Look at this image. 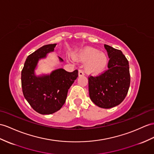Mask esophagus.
<instances>
[{"instance_id": "1", "label": "esophagus", "mask_w": 154, "mask_h": 154, "mask_svg": "<svg viewBox=\"0 0 154 154\" xmlns=\"http://www.w3.org/2000/svg\"><path fill=\"white\" fill-rule=\"evenodd\" d=\"M84 75V72L83 70H79V71H78V76H79V77L80 76H83Z\"/></svg>"}]
</instances>
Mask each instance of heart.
<instances>
[{
    "label": "heart",
    "instance_id": "b5f03b06",
    "mask_svg": "<svg viewBox=\"0 0 154 154\" xmlns=\"http://www.w3.org/2000/svg\"><path fill=\"white\" fill-rule=\"evenodd\" d=\"M74 59L81 62H87L85 69L91 74H99L105 69L108 63L106 55L93 48H85L74 56Z\"/></svg>",
    "mask_w": 154,
    "mask_h": 154
}]
</instances>
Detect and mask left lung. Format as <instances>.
I'll list each match as a JSON object with an SVG mask.
<instances>
[{
  "label": "left lung",
  "mask_w": 154,
  "mask_h": 154,
  "mask_svg": "<svg viewBox=\"0 0 154 154\" xmlns=\"http://www.w3.org/2000/svg\"><path fill=\"white\" fill-rule=\"evenodd\" d=\"M110 60L108 69L89 78V94L93 103L103 108L118 106L124 100L130 85L129 62L122 51L104 44Z\"/></svg>",
  "instance_id": "8db88e82"
}]
</instances>
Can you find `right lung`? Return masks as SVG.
<instances>
[{
  "label": "right lung",
  "instance_id": "right-lung-1",
  "mask_svg": "<svg viewBox=\"0 0 154 154\" xmlns=\"http://www.w3.org/2000/svg\"><path fill=\"white\" fill-rule=\"evenodd\" d=\"M56 45H45L29 55L21 71L25 98L33 109L41 114H51L61 109L69 88L78 76L77 70L69 72L63 69H55L49 74H36L39 61L54 52ZM58 58L60 62L63 61L61 57Z\"/></svg>",
  "mask_w": 154,
  "mask_h": 154
}]
</instances>
